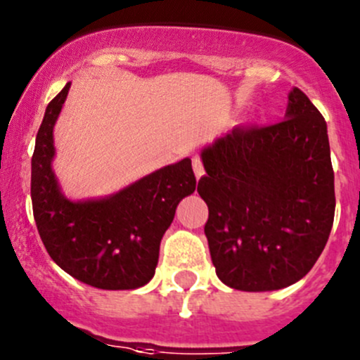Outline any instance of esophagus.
Masks as SVG:
<instances>
[{
  "label": "esophagus",
  "instance_id": "1",
  "mask_svg": "<svg viewBox=\"0 0 360 360\" xmlns=\"http://www.w3.org/2000/svg\"><path fill=\"white\" fill-rule=\"evenodd\" d=\"M193 171L194 174H196V178H202L203 174H205V167H203V162H202V158L198 157H193Z\"/></svg>",
  "mask_w": 360,
  "mask_h": 360
}]
</instances>
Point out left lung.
Here are the masks:
<instances>
[{
    "mask_svg": "<svg viewBox=\"0 0 360 360\" xmlns=\"http://www.w3.org/2000/svg\"><path fill=\"white\" fill-rule=\"evenodd\" d=\"M198 193L216 275L239 291H275L307 275L334 223L326 123L298 87L285 120L236 127L202 151Z\"/></svg>",
    "mask_w": 360,
    "mask_h": 360,
    "instance_id": "8db88e82",
    "label": "left lung"
}]
</instances>
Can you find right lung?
<instances>
[{"instance_id": "obj_1", "label": "right lung", "mask_w": 360, "mask_h": 360, "mask_svg": "<svg viewBox=\"0 0 360 360\" xmlns=\"http://www.w3.org/2000/svg\"><path fill=\"white\" fill-rule=\"evenodd\" d=\"M71 84L46 107L32 157V207L49 257L98 289H137L150 282L164 232L180 200L196 189L191 158L157 169L100 200L71 202L53 173V127Z\"/></svg>"}]
</instances>
